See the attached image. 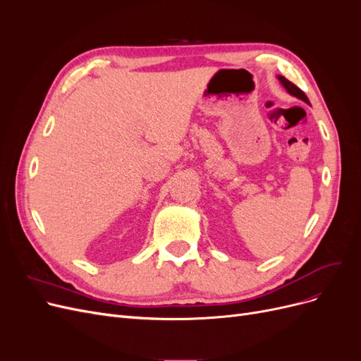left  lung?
Masks as SVG:
<instances>
[{"mask_svg": "<svg viewBox=\"0 0 361 361\" xmlns=\"http://www.w3.org/2000/svg\"><path fill=\"white\" fill-rule=\"evenodd\" d=\"M279 80H280V82L283 84V87H285V89L290 93V94H293V96H297L298 99H301V101H304L305 104H310L309 102V99H307V96H305V93L301 90V89H298L297 85H295L293 82H290L288 78H285V76H279Z\"/></svg>", "mask_w": 361, "mask_h": 361, "instance_id": "8db88e82", "label": "left lung"}]
</instances>
